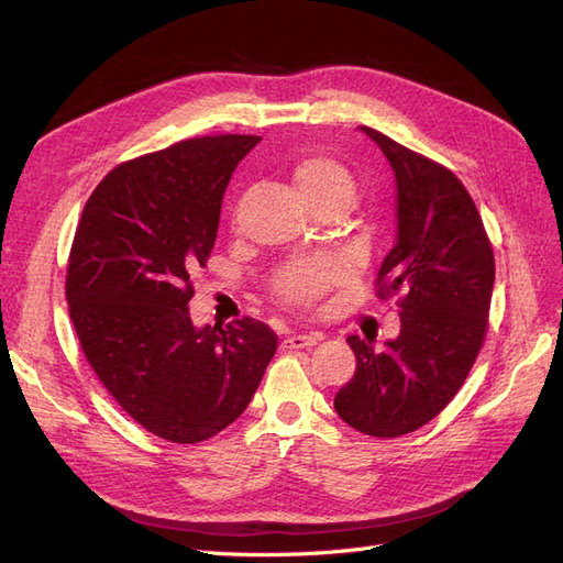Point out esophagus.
Instances as JSON below:
<instances>
[{
	"label": "esophagus",
	"mask_w": 563,
	"mask_h": 563,
	"mask_svg": "<svg viewBox=\"0 0 563 563\" xmlns=\"http://www.w3.org/2000/svg\"><path fill=\"white\" fill-rule=\"evenodd\" d=\"M321 340L319 333H294L284 340V347L288 350H300V347H312Z\"/></svg>",
	"instance_id": "1"
}]
</instances>
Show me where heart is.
Here are the masks:
<instances>
[{
  "label": "heart",
  "mask_w": 563,
  "mask_h": 563,
  "mask_svg": "<svg viewBox=\"0 0 563 563\" xmlns=\"http://www.w3.org/2000/svg\"><path fill=\"white\" fill-rule=\"evenodd\" d=\"M294 183L302 199L310 207L321 203H343L350 209L354 201V178L347 168L333 157L310 155L296 162ZM345 269L338 261H310L284 269L277 277V294L288 302H312L319 294L327 291L338 279H343Z\"/></svg>",
  "instance_id": "1"
}]
</instances>
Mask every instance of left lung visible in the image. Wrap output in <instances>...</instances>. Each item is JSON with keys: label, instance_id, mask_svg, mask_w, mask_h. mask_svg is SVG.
Instances as JSON below:
<instances>
[{"label": "left lung", "instance_id": "left-lung-1", "mask_svg": "<svg viewBox=\"0 0 563 563\" xmlns=\"http://www.w3.org/2000/svg\"><path fill=\"white\" fill-rule=\"evenodd\" d=\"M360 129L395 174L397 242L378 269V294L404 296L401 331L383 350L347 338L356 371L333 406L354 430L401 437L430 422L465 383L484 343L496 263L479 211L449 168Z\"/></svg>", "mask_w": 563, "mask_h": 563}]
</instances>
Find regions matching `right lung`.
<instances>
[{
  "mask_svg": "<svg viewBox=\"0 0 563 563\" xmlns=\"http://www.w3.org/2000/svg\"><path fill=\"white\" fill-rule=\"evenodd\" d=\"M258 143L203 135L117 166L75 232L65 296L81 350L114 401L174 444L240 418L277 352L263 321L197 327L187 308L228 183Z\"/></svg>",
  "mask_w": 563,
  "mask_h": 563,
  "instance_id": "obj_1",
  "label": "right lung"
}]
</instances>
